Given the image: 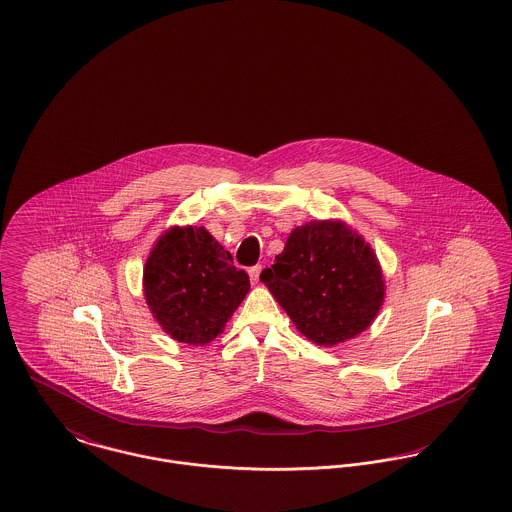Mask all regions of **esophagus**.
Instances as JSON below:
<instances>
[{
	"mask_svg": "<svg viewBox=\"0 0 512 512\" xmlns=\"http://www.w3.org/2000/svg\"><path fill=\"white\" fill-rule=\"evenodd\" d=\"M261 271H263V267H261V265H255V267H251V269H249V278H251V282H259Z\"/></svg>",
	"mask_w": 512,
	"mask_h": 512,
	"instance_id": "obj_1",
	"label": "esophagus"
}]
</instances>
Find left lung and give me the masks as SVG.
I'll use <instances>...</instances> for the list:
<instances>
[{
	"instance_id": "8db88e82",
	"label": "left lung",
	"mask_w": 512,
	"mask_h": 512,
	"mask_svg": "<svg viewBox=\"0 0 512 512\" xmlns=\"http://www.w3.org/2000/svg\"><path fill=\"white\" fill-rule=\"evenodd\" d=\"M261 280L298 331L325 347L362 333L384 302L374 251L343 222L296 228Z\"/></svg>"
}]
</instances>
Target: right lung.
Wrapping results in <instances>:
<instances>
[{"mask_svg": "<svg viewBox=\"0 0 512 512\" xmlns=\"http://www.w3.org/2000/svg\"><path fill=\"white\" fill-rule=\"evenodd\" d=\"M249 292V276L204 228H171L144 269V296L177 341L210 343Z\"/></svg>", "mask_w": 512, "mask_h": 512, "instance_id": "obj_1", "label": "right lung"}]
</instances>
